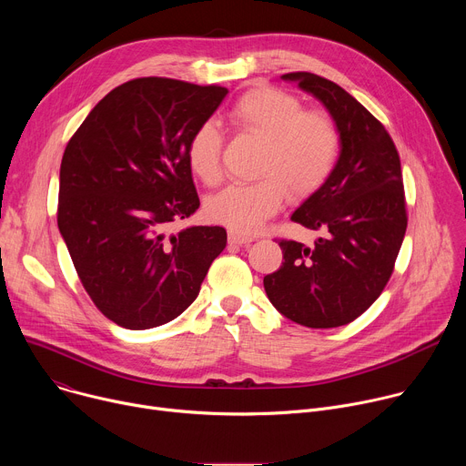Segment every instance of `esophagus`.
Listing matches in <instances>:
<instances>
[{
  "label": "esophagus",
  "instance_id": "esophagus-1",
  "mask_svg": "<svg viewBox=\"0 0 466 466\" xmlns=\"http://www.w3.org/2000/svg\"><path fill=\"white\" fill-rule=\"evenodd\" d=\"M250 241H254L252 236H245V234H239V232H234V230L228 232V243H234V245H247V243H250Z\"/></svg>",
  "mask_w": 466,
  "mask_h": 466
}]
</instances>
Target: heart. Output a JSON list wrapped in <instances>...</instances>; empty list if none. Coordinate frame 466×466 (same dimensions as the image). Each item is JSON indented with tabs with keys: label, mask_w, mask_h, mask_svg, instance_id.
Instances as JSON below:
<instances>
[{
	"label": "heart",
	"mask_w": 466,
	"mask_h": 466,
	"mask_svg": "<svg viewBox=\"0 0 466 466\" xmlns=\"http://www.w3.org/2000/svg\"><path fill=\"white\" fill-rule=\"evenodd\" d=\"M234 121L265 140L256 182H232L207 203L212 221L239 234L258 232L286 203L288 186L297 195L319 189L336 167L339 137L331 121L277 88L248 92L232 110ZM223 128L207 119L187 144V164L207 184L221 180Z\"/></svg>",
	"instance_id": "b5f03b06"
}]
</instances>
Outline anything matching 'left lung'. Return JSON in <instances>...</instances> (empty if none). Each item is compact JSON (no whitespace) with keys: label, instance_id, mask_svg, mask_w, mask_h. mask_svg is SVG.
I'll return each instance as SVG.
<instances>
[{"label":"left lung","instance_id":"left-lung-1","mask_svg":"<svg viewBox=\"0 0 466 466\" xmlns=\"http://www.w3.org/2000/svg\"><path fill=\"white\" fill-rule=\"evenodd\" d=\"M280 79L328 110L339 157L328 180L291 214V221L320 236L311 247L282 239L284 261L263 277V288L289 320L338 328L380 297L402 247L408 216L400 157L385 127L339 85L308 72Z\"/></svg>","mask_w":466,"mask_h":466}]
</instances>
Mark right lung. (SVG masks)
Listing matches in <instances>:
<instances>
[{
    "instance_id": "right-lung-1",
    "label": "right lung",
    "mask_w": 466,
    "mask_h": 466,
    "mask_svg": "<svg viewBox=\"0 0 466 466\" xmlns=\"http://www.w3.org/2000/svg\"><path fill=\"white\" fill-rule=\"evenodd\" d=\"M227 94L164 77L128 81L92 108L66 146L58 230L86 293L123 328L178 317L227 247L223 227L166 236L201 205L187 144Z\"/></svg>"
}]
</instances>
